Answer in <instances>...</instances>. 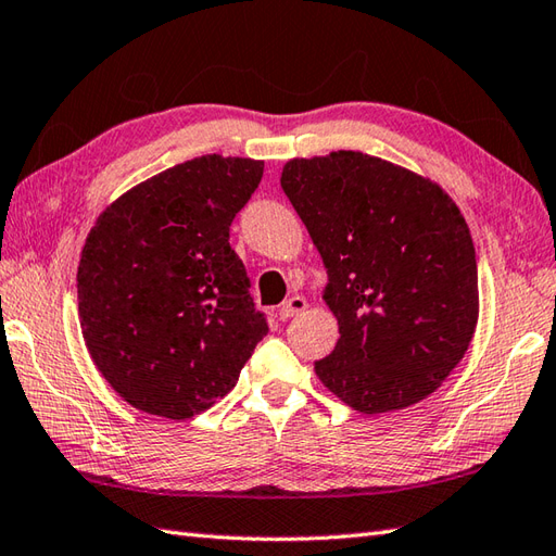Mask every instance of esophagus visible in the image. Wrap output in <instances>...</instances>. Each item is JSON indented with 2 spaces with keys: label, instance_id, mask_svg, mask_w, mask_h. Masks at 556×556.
I'll use <instances>...</instances> for the list:
<instances>
[{
  "label": "esophagus",
  "instance_id": "34e87169",
  "mask_svg": "<svg viewBox=\"0 0 556 556\" xmlns=\"http://www.w3.org/2000/svg\"><path fill=\"white\" fill-rule=\"evenodd\" d=\"M304 309H306V300L300 298V294H294V298H290V300H286V302L280 304L278 316H280L282 320H288V318H292V316L302 314Z\"/></svg>",
  "mask_w": 556,
  "mask_h": 556
}]
</instances>
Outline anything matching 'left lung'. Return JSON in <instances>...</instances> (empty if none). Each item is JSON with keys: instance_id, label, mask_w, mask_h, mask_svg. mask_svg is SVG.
Masks as SVG:
<instances>
[{"instance_id": "8db88e82", "label": "left lung", "mask_w": 556, "mask_h": 556, "mask_svg": "<svg viewBox=\"0 0 556 556\" xmlns=\"http://www.w3.org/2000/svg\"><path fill=\"white\" fill-rule=\"evenodd\" d=\"M280 185L324 258L340 338L314 364L362 414L426 400L464 359L478 324L466 220L438 182L364 152L290 159Z\"/></svg>"}]
</instances>
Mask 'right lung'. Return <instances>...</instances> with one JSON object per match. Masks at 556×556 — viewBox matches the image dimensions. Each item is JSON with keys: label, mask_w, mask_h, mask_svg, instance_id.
<instances>
[{"label": "right lung", "mask_w": 556, "mask_h": 556, "mask_svg": "<svg viewBox=\"0 0 556 556\" xmlns=\"http://www.w3.org/2000/svg\"><path fill=\"white\" fill-rule=\"evenodd\" d=\"M264 162L206 154L135 185L94 220L78 316L104 380L147 414L192 418L240 378L268 326L230 224Z\"/></svg>", "instance_id": "obj_1"}]
</instances>
